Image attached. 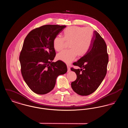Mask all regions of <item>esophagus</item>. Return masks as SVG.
Instances as JSON below:
<instances>
[{"instance_id": "1", "label": "esophagus", "mask_w": 128, "mask_h": 128, "mask_svg": "<svg viewBox=\"0 0 128 128\" xmlns=\"http://www.w3.org/2000/svg\"><path fill=\"white\" fill-rule=\"evenodd\" d=\"M67 68H68V72H69L70 70V67L69 66V65H67Z\"/></svg>"}]
</instances>
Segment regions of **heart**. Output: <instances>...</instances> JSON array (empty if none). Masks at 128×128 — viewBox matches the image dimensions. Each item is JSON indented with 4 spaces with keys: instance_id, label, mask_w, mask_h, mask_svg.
<instances>
[{
    "instance_id": "obj_1",
    "label": "heart",
    "mask_w": 128,
    "mask_h": 128,
    "mask_svg": "<svg viewBox=\"0 0 128 128\" xmlns=\"http://www.w3.org/2000/svg\"><path fill=\"white\" fill-rule=\"evenodd\" d=\"M92 34V30L89 27L73 26L65 29L63 31V37H56L53 45L55 50L60 52L64 48L65 41L70 42V50L58 54L57 59L69 64L75 59L77 56L80 57L84 56L90 48Z\"/></svg>"
}]
</instances>
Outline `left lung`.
I'll use <instances>...</instances> for the list:
<instances>
[{
	"instance_id": "obj_1",
	"label": "left lung",
	"mask_w": 128,
	"mask_h": 128,
	"mask_svg": "<svg viewBox=\"0 0 128 128\" xmlns=\"http://www.w3.org/2000/svg\"><path fill=\"white\" fill-rule=\"evenodd\" d=\"M108 62L106 44L96 30L94 32L90 48L87 53L73 65L79 69L71 68L77 79L72 82L73 91L80 96H88L95 91L106 74Z\"/></svg>"
}]
</instances>
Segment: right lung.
I'll list each match as a JSON object with an SVG mask.
<instances>
[{
	"label": "right lung",
	"instance_id": "obj_1",
	"mask_svg": "<svg viewBox=\"0 0 128 128\" xmlns=\"http://www.w3.org/2000/svg\"><path fill=\"white\" fill-rule=\"evenodd\" d=\"M66 27L43 25L31 30L25 38L19 58L21 72L26 84L37 94L52 91L57 77L67 72L64 62H52L56 56L53 40Z\"/></svg>",
	"mask_w": 128,
	"mask_h": 128
}]
</instances>
